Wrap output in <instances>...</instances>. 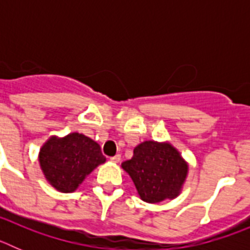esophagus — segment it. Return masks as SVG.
Wrapping results in <instances>:
<instances>
[{
    "label": "esophagus",
    "mask_w": 250,
    "mask_h": 250,
    "mask_svg": "<svg viewBox=\"0 0 250 250\" xmlns=\"http://www.w3.org/2000/svg\"><path fill=\"white\" fill-rule=\"evenodd\" d=\"M120 159H121V156L119 155V154H116L115 156H111V158H110V160H111L112 163H119V161H120Z\"/></svg>",
    "instance_id": "esophagus-1"
}]
</instances>
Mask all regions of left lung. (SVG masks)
<instances>
[{
    "label": "left lung",
    "mask_w": 250,
    "mask_h": 250,
    "mask_svg": "<svg viewBox=\"0 0 250 250\" xmlns=\"http://www.w3.org/2000/svg\"><path fill=\"white\" fill-rule=\"evenodd\" d=\"M144 202L160 203L180 194L188 175V163L169 143L144 141L121 164Z\"/></svg>",
    "instance_id": "obj_1"
}]
</instances>
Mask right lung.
Here are the masks:
<instances>
[{"mask_svg": "<svg viewBox=\"0 0 250 250\" xmlns=\"http://www.w3.org/2000/svg\"><path fill=\"white\" fill-rule=\"evenodd\" d=\"M39 161L46 180L55 189L72 193L106 158L96 141L71 132L63 138L51 136L40 149Z\"/></svg>", "mask_w": 250, "mask_h": 250, "instance_id": "right-lung-1", "label": "right lung"}]
</instances>
